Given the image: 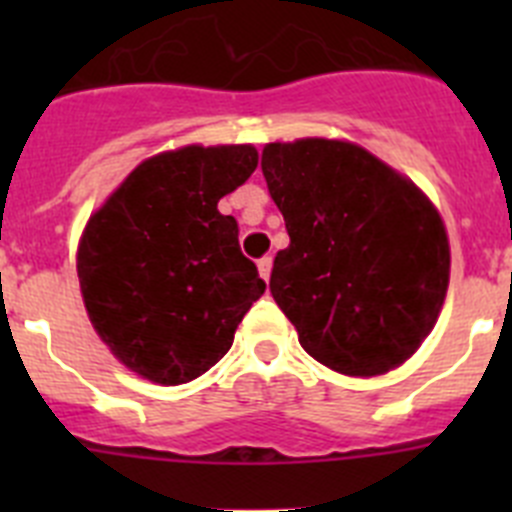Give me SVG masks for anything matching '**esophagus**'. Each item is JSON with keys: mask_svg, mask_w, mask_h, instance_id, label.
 <instances>
[{"mask_svg": "<svg viewBox=\"0 0 512 512\" xmlns=\"http://www.w3.org/2000/svg\"><path fill=\"white\" fill-rule=\"evenodd\" d=\"M271 266H274V259H271V256H264V259L259 261V277L264 279V282H269Z\"/></svg>", "mask_w": 512, "mask_h": 512, "instance_id": "esophagus-1", "label": "esophagus"}]
</instances>
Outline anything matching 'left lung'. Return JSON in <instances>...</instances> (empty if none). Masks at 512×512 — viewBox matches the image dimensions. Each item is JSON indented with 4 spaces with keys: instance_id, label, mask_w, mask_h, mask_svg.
<instances>
[{
    "instance_id": "1",
    "label": "left lung",
    "mask_w": 512,
    "mask_h": 512,
    "mask_svg": "<svg viewBox=\"0 0 512 512\" xmlns=\"http://www.w3.org/2000/svg\"><path fill=\"white\" fill-rule=\"evenodd\" d=\"M261 171L289 233L269 289L302 348L346 377L405 364L449 289V233L428 194L338 138L266 143Z\"/></svg>"
}]
</instances>
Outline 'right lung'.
Instances as JSON below:
<instances>
[{
    "label": "right lung",
    "mask_w": 512,
    "mask_h": 512,
    "mask_svg": "<svg viewBox=\"0 0 512 512\" xmlns=\"http://www.w3.org/2000/svg\"><path fill=\"white\" fill-rule=\"evenodd\" d=\"M256 166L251 143L156 153L81 230L76 274L92 328L140 379L176 387L205 374L264 295L235 217L217 210Z\"/></svg>",
    "instance_id": "obj_1"
}]
</instances>
